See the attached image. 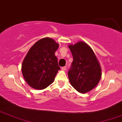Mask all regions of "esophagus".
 <instances>
[{
    "label": "esophagus",
    "instance_id": "1",
    "mask_svg": "<svg viewBox=\"0 0 122 122\" xmlns=\"http://www.w3.org/2000/svg\"><path fill=\"white\" fill-rule=\"evenodd\" d=\"M66 66H62V68H61V69H62V71H65L66 70Z\"/></svg>",
    "mask_w": 122,
    "mask_h": 122
}]
</instances>
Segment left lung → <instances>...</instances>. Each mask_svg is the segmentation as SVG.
Segmentation results:
<instances>
[{
	"mask_svg": "<svg viewBox=\"0 0 122 122\" xmlns=\"http://www.w3.org/2000/svg\"><path fill=\"white\" fill-rule=\"evenodd\" d=\"M68 47L73 56V62L68 72L69 81L78 92L87 93L101 79L100 64L92 48L83 41Z\"/></svg>",
	"mask_w": 122,
	"mask_h": 122,
	"instance_id": "8db88e82",
	"label": "left lung"
}]
</instances>
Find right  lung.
I'll return each mask as SVG.
<instances>
[{"label":"right lung","instance_id":"obj_1","mask_svg":"<svg viewBox=\"0 0 122 122\" xmlns=\"http://www.w3.org/2000/svg\"><path fill=\"white\" fill-rule=\"evenodd\" d=\"M59 45L50 37L41 39L29 49L22 64L25 81L35 89L42 90L54 81L60 68L55 52Z\"/></svg>","mask_w":122,"mask_h":122}]
</instances>
